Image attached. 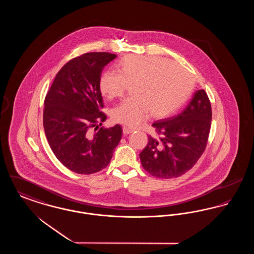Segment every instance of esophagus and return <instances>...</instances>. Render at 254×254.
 <instances>
[{"label": "esophagus", "instance_id": "1", "mask_svg": "<svg viewBox=\"0 0 254 254\" xmlns=\"http://www.w3.org/2000/svg\"><path fill=\"white\" fill-rule=\"evenodd\" d=\"M133 132V129L131 128H129V127H123V133L125 134V135H127V134H129V133Z\"/></svg>", "mask_w": 254, "mask_h": 254}]
</instances>
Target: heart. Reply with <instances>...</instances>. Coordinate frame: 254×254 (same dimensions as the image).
Here are the masks:
<instances>
[{"label": "heart", "mask_w": 254, "mask_h": 254, "mask_svg": "<svg viewBox=\"0 0 254 254\" xmlns=\"http://www.w3.org/2000/svg\"><path fill=\"white\" fill-rule=\"evenodd\" d=\"M117 72L106 71L99 89L108 100L121 97L129 85L131 97L112 109V121L137 127L151 115L169 117L190 98L194 87L191 74L170 61L158 56L127 55L118 62Z\"/></svg>", "instance_id": "obj_1"}]
</instances>
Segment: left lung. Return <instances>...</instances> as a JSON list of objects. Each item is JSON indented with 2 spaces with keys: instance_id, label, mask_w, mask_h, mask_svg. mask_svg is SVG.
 Segmentation results:
<instances>
[{
  "instance_id": "obj_1",
  "label": "left lung",
  "mask_w": 254,
  "mask_h": 254,
  "mask_svg": "<svg viewBox=\"0 0 254 254\" xmlns=\"http://www.w3.org/2000/svg\"><path fill=\"white\" fill-rule=\"evenodd\" d=\"M211 117L209 99L201 89L181 113L153 123L156 136H148L140 153L144 169L157 178L169 179L192 169L205 151Z\"/></svg>"
}]
</instances>
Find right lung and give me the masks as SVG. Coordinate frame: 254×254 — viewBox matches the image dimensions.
I'll return each mask as SVG.
<instances>
[{
    "label": "right lung",
    "mask_w": 254,
    "mask_h": 254,
    "mask_svg": "<svg viewBox=\"0 0 254 254\" xmlns=\"http://www.w3.org/2000/svg\"><path fill=\"white\" fill-rule=\"evenodd\" d=\"M116 57L89 52L73 58L57 73L45 99L43 124L49 145L65 168L79 174L108 167L121 141L120 125L100 127L107 115L100 111L104 103L99 80L104 67Z\"/></svg>",
    "instance_id": "add662e5"
}]
</instances>
